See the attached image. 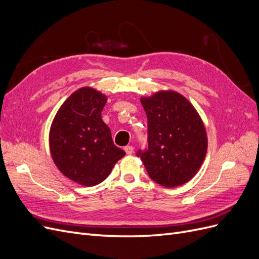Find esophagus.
Instances as JSON below:
<instances>
[{
  "mask_svg": "<svg viewBox=\"0 0 259 259\" xmlns=\"http://www.w3.org/2000/svg\"><path fill=\"white\" fill-rule=\"evenodd\" d=\"M125 152H126V154H132L133 152H134V147L133 146H126L124 148Z\"/></svg>",
  "mask_w": 259,
  "mask_h": 259,
  "instance_id": "esophagus-1",
  "label": "esophagus"
}]
</instances>
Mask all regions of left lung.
I'll list each match as a JSON object with an SVG mask.
<instances>
[{"label": "left lung", "instance_id": "1", "mask_svg": "<svg viewBox=\"0 0 259 259\" xmlns=\"http://www.w3.org/2000/svg\"><path fill=\"white\" fill-rule=\"evenodd\" d=\"M148 117V150L138 152L149 176L175 188L198 173L207 151L205 125L193 105L176 91L140 98Z\"/></svg>", "mask_w": 259, "mask_h": 259}]
</instances>
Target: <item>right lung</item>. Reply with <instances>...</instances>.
<instances>
[{
    "instance_id": "obj_1",
    "label": "right lung",
    "mask_w": 259,
    "mask_h": 259,
    "mask_svg": "<svg viewBox=\"0 0 259 259\" xmlns=\"http://www.w3.org/2000/svg\"><path fill=\"white\" fill-rule=\"evenodd\" d=\"M108 97L84 86L73 92L55 115L50 150L55 165L72 182L96 186L111 173L125 152L114 146L110 128L101 119Z\"/></svg>"
}]
</instances>
